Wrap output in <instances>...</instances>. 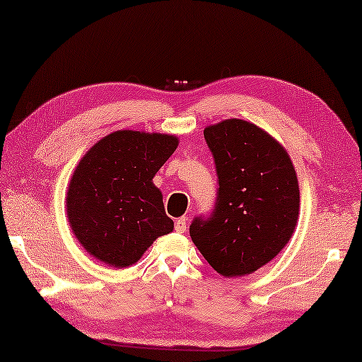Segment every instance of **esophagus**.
Returning <instances> with one entry per match:
<instances>
[{
	"label": "esophagus",
	"mask_w": 362,
	"mask_h": 362,
	"mask_svg": "<svg viewBox=\"0 0 362 362\" xmlns=\"http://www.w3.org/2000/svg\"><path fill=\"white\" fill-rule=\"evenodd\" d=\"M186 228H187V220H186V216L177 218V220L175 221V230H176V233H185Z\"/></svg>",
	"instance_id": "34e87169"
}]
</instances>
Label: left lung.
I'll use <instances>...</instances> for the list:
<instances>
[{"label": "left lung", "mask_w": 362, "mask_h": 362, "mask_svg": "<svg viewBox=\"0 0 362 362\" xmlns=\"http://www.w3.org/2000/svg\"><path fill=\"white\" fill-rule=\"evenodd\" d=\"M215 160L216 202L195 216L189 234L221 276L252 274L293 234L300 191L286 149L250 122L224 120L204 129Z\"/></svg>", "instance_id": "left-lung-1"}]
</instances>
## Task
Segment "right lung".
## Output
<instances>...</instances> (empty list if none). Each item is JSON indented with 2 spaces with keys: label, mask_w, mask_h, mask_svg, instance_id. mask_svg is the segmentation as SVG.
I'll return each instance as SVG.
<instances>
[{
  "label": "right lung",
  "mask_w": 362,
  "mask_h": 362,
  "mask_svg": "<svg viewBox=\"0 0 362 362\" xmlns=\"http://www.w3.org/2000/svg\"><path fill=\"white\" fill-rule=\"evenodd\" d=\"M170 134L115 132L94 144L74 171L67 216L80 244L114 268H128L173 230L152 177L175 152Z\"/></svg>",
  "instance_id": "1"
}]
</instances>
